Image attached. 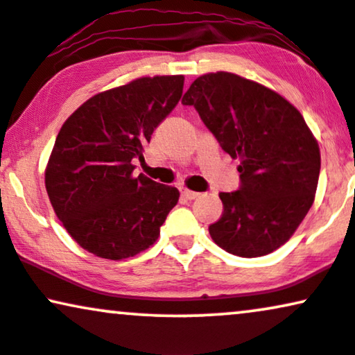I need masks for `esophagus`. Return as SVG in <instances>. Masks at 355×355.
Returning a JSON list of instances; mask_svg holds the SVG:
<instances>
[{"mask_svg": "<svg viewBox=\"0 0 355 355\" xmlns=\"http://www.w3.org/2000/svg\"><path fill=\"white\" fill-rule=\"evenodd\" d=\"M182 196H183V198H187V200H195V198H198L200 193H198V191L188 190V188H183V190H182Z\"/></svg>", "mask_w": 355, "mask_h": 355, "instance_id": "1", "label": "esophagus"}]
</instances>
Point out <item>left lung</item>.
Segmentation results:
<instances>
[{
  "instance_id": "8db88e82",
  "label": "left lung",
  "mask_w": 355,
  "mask_h": 355,
  "mask_svg": "<svg viewBox=\"0 0 355 355\" xmlns=\"http://www.w3.org/2000/svg\"><path fill=\"white\" fill-rule=\"evenodd\" d=\"M182 103L195 106L223 150L241 160V187L219 193L224 211L209 226L211 239L239 257L277 250L308 214L320 178V146L302 113L230 71L201 75Z\"/></svg>"
}]
</instances>
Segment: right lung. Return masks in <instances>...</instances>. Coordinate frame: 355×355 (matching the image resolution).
Here are the masks:
<instances>
[{
  "label": "right lung",
  "instance_id": "right-lung-1",
  "mask_svg": "<svg viewBox=\"0 0 355 355\" xmlns=\"http://www.w3.org/2000/svg\"><path fill=\"white\" fill-rule=\"evenodd\" d=\"M183 75L142 77L98 93L58 131L46 167V190L67 232L101 259L149 249L178 203L175 187L134 175L132 159L177 106Z\"/></svg>",
  "mask_w": 355,
  "mask_h": 355
}]
</instances>
